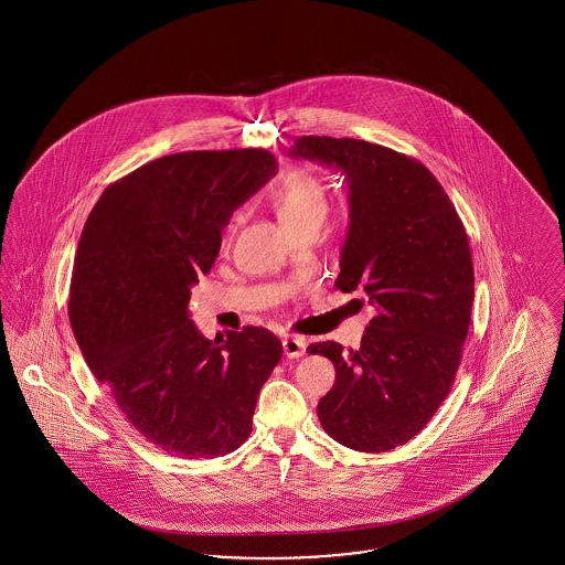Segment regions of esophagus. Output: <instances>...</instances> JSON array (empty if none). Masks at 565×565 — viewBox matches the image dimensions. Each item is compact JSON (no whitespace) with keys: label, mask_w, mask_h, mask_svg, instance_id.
Returning a JSON list of instances; mask_svg holds the SVG:
<instances>
[{"label":"esophagus","mask_w":565,"mask_h":565,"mask_svg":"<svg viewBox=\"0 0 565 565\" xmlns=\"http://www.w3.org/2000/svg\"><path fill=\"white\" fill-rule=\"evenodd\" d=\"M305 341L302 339H298V337H286L284 339V353H286V358H300V355H305Z\"/></svg>","instance_id":"esophagus-1"}]
</instances>
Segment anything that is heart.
<instances>
[{
  "label": "heart",
  "instance_id": "b5f03b06",
  "mask_svg": "<svg viewBox=\"0 0 565 565\" xmlns=\"http://www.w3.org/2000/svg\"><path fill=\"white\" fill-rule=\"evenodd\" d=\"M273 210L288 233L305 224L322 222L328 207V196L322 182L307 173V171H292L284 178L279 189L270 196Z\"/></svg>",
  "mask_w": 565,
  "mask_h": 565
}]
</instances>
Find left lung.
<instances>
[{
    "label": "left lung",
    "mask_w": 565,
    "mask_h": 565,
    "mask_svg": "<svg viewBox=\"0 0 565 565\" xmlns=\"http://www.w3.org/2000/svg\"><path fill=\"white\" fill-rule=\"evenodd\" d=\"M290 157L343 171L350 231L334 286L364 290L376 309L358 350L334 341L307 350L337 371L320 424L355 451L396 449L426 428L456 381L475 300L466 228L430 169L392 148L305 135Z\"/></svg>",
    "instance_id": "1"
}]
</instances>
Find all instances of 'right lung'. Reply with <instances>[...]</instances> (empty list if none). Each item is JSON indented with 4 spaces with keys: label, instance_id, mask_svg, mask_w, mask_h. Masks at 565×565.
Instances as JSON below:
<instances>
[{
    "label": "right lung",
    "instance_id": "right-lung-1",
    "mask_svg": "<svg viewBox=\"0 0 565 565\" xmlns=\"http://www.w3.org/2000/svg\"><path fill=\"white\" fill-rule=\"evenodd\" d=\"M275 171L260 148L169 154L109 184L82 228L67 305L74 337L129 424L171 456L239 449L281 360L267 328L245 326L220 343L189 313L222 228Z\"/></svg>",
    "mask_w": 565,
    "mask_h": 565
}]
</instances>
